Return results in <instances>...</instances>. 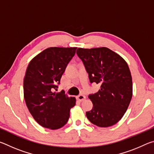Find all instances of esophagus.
Segmentation results:
<instances>
[{"label":"esophagus","mask_w":154,"mask_h":154,"mask_svg":"<svg viewBox=\"0 0 154 154\" xmlns=\"http://www.w3.org/2000/svg\"><path fill=\"white\" fill-rule=\"evenodd\" d=\"M77 98L78 99V100H79V101H81V102H82V101L85 100V98H86V97H85V96H84V95L80 94L79 96H77Z\"/></svg>","instance_id":"34e87169"}]
</instances>
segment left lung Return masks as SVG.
I'll use <instances>...</instances> for the list:
<instances>
[{
    "instance_id": "left-lung-1",
    "label": "left lung",
    "mask_w": 154,
    "mask_h": 154,
    "mask_svg": "<svg viewBox=\"0 0 154 154\" xmlns=\"http://www.w3.org/2000/svg\"><path fill=\"white\" fill-rule=\"evenodd\" d=\"M77 54L84 64L91 83L100 89L88 96L92 109L86 112L89 121L99 127L116 124L124 116L132 96V81L128 64L107 48H78Z\"/></svg>"
}]
</instances>
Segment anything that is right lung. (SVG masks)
<instances>
[{
  "label": "right lung",
  "mask_w": 154,
  "mask_h": 154,
  "mask_svg": "<svg viewBox=\"0 0 154 154\" xmlns=\"http://www.w3.org/2000/svg\"><path fill=\"white\" fill-rule=\"evenodd\" d=\"M77 48H49L30 62L24 79V96L33 118L41 126L60 128L67 123L76 99L56 93L62 74Z\"/></svg>",
  "instance_id": "1"
}]
</instances>
